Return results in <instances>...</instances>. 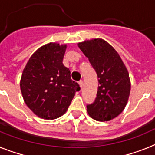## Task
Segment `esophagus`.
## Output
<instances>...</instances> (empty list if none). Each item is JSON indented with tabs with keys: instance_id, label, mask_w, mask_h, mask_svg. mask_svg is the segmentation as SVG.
<instances>
[{
	"instance_id": "esophagus-1",
	"label": "esophagus",
	"mask_w": 155,
	"mask_h": 155,
	"mask_svg": "<svg viewBox=\"0 0 155 155\" xmlns=\"http://www.w3.org/2000/svg\"><path fill=\"white\" fill-rule=\"evenodd\" d=\"M78 84L79 85H80L81 88H82V87H83V81H80L78 82Z\"/></svg>"
}]
</instances>
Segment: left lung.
<instances>
[{
  "label": "left lung",
  "instance_id": "obj_1",
  "mask_svg": "<svg viewBox=\"0 0 155 155\" xmlns=\"http://www.w3.org/2000/svg\"><path fill=\"white\" fill-rule=\"evenodd\" d=\"M88 57L97 75L99 86L94 102L87 105L90 117L97 121H109L124 110L130 92V79L119 53L100 38L78 43Z\"/></svg>",
  "mask_w": 155,
  "mask_h": 155
}]
</instances>
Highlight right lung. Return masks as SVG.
Listing matches in <instances>:
<instances>
[{
  "label": "right lung",
  "instance_id": "right-lung-1",
  "mask_svg": "<svg viewBox=\"0 0 155 155\" xmlns=\"http://www.w3.org/2000/svg\"><path fill=\"white\" fill-rule=\"evenodd\" d=\"M67 44L49 42L31 56L23 70L20 88L24 102L39 118L55 120L68 109L79 84L63 64Z\"/></svg>",
  "mask_w": 155,
  "mask_h": 155
}]
</instances>
